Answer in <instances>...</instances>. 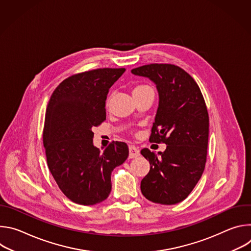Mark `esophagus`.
Returning <instances> with one entry per match:
<instances>
[{"instance_id": "obj_1", "label": "esophagus", "mask_w": 251, "mask_h": 251, "mask_svg": "<svg viewBox=\"0 0 251 251\" xmlns=\"http://www.w3.org/2000/svg\"><path fill=\"white\" fill-rule=\"evenodd\" d=\"M140 156V151L135 146H129V158H137Z\"/></svg>"}]
</instances>
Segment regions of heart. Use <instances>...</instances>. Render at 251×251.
<instances>
[{"label": "heart", "instance_id": "b5f03b06", "mask_svg": "<svg viewBox=\"0 0 251 251\" xmlns=\"http://www.w3.org/2000/svg\"><path fill=\"white\" fill-rule=\"evenodd\" d=\"M147 88H149V86H147V85H138V86H136V87L134 88L133 92H136V91H142V90L147 89Z\"/></svg>", "mask_w": 251, "mask_h": 251}]
</instances>
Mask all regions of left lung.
<instances>
[{
	"label": "left lung",
	"mask_w": 251,
	"mask_h": 251,
	"mask_svg": "<svg viewBox=\"0 0 251 251\" xmlns=\"http://www.w3.org/2000/svg\"><path fill=\"white\" fill-rule=\"evenodd\" d=\"M131 73L156 84L159 106L150 142L167 145L158 154L141 150L150 163L141 192L153 202L177 203L191 194L204 170L208 141L204 99L194 78L176 65L152 63Z\"/></svg>",
	"instance_id": "8db88e82"
}]
</instances>
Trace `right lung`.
I'll return each instance as SVG.
<instances>
[{"label": "right lung", "mask_w": 251, "mask_h": 251, "mask_svg": "<svg viewBox=\"0 0 251 251\" xmlns=\"http://www.w3.org/2000/svg\"><path fill=\"white\" fill-rule=\"evenodd\" d=\"M125 68H98L70 76L53 91L47 107L44 146L49 169L61 192L75 203L92 205L111 192V173L128 158L126 143L103 152L93 145L92 128L106 119L109 88Z\"/></svg>", "instance_id": "add662e5"}]
</instances>
